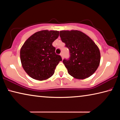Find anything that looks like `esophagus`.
I'll list each match as a JSON object with an SVG mask.
<instances>
[{"label":"esophagus","instance_id":"1","mask_svg":"<svg viewBox=\"0 0 120 120\" xmlns=\"http://www.w3.org/2000/svg\"><path fill=\"white\" fill-rule=\"evenodd\" d=\"M60 56H61V58H62V59H63V58H64V55H63L62 53H61V54H60Z\"/></svg>","mask_w":120,"mask_h":120}]
</instances>
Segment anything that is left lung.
<instances>
[{"instance_id": "left-lung-1", "label": "left lung", "mask_w": 120, "mask_h": 120, "mask_svg": "<svg viewBox=\"0 0 120 120\" xmlns=\"http://www.w3.org/2000/svg\"><path fill=\"white\" fill-rule=\"evenodd\" d=\"M60 36L69 50V59L63 60L68 74L78 79L92 76L101 60L100 51L95 42L78 30L61 31Z\"/></svg>"}]
</instances>
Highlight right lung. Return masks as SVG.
<instances>
[{"label":"right lung","instance_id":"obj_1","mask_svg":"<svg viewBox=\"0 0 120 120\" xmlns=\"http://www.w3.org/2000/svg\"><path fill=\"white\" fill-rule=\"evenodd\" d=\"M59 35L57 31L42 30L33 34L24 42L20 58L23 69L31 78L44 80L54 74L56 66L62 61L52 45Z\"/></svg>","mask_w":120,"mask_h":120}]
</instances>
